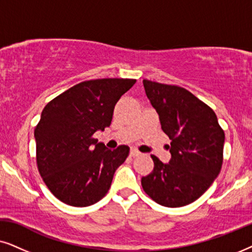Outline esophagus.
I'll return each instance as SVG.
<instances>
[{
	"instance_id": "34e87169",
	"label": "esophagus",
	"mask_w": 252,
	"mask_h": 252,
	"mask_svg": "<svg viewBox=\"0 0 252 252\" xmlns=\"http://www.w3.org/2000/svg\"><path fill=\"white\" fill-rule=\"evenodd\" d=\"M139 156H140V152L138 150H136V149L130 150V157L135 158V157H139Z\"/></svg>"
}]
</instances>
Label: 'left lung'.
Here are the masks:
<instances>
[{
  "mask_svg": "<svg viewBox=\"0 0 252 252\" xmlns=\"http://www.w3.org/2000/svg\"><path fill=\"white\" fill-rule=\"evenodd\" d=\"M147 98L169 137L172 159L162 163L152 156V173L142 187L154 202L181 207L198 199L219 175L223 161L224 132L216 113L192 93L177 85L144 79Z\"/></svg>",
  "mask_w": 252,
  "mask_h": 252,
  "instance_id": "obj_1",
  "label": "left lung"
}]
</instances>
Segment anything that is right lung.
I'll return each instance as SVG.
<instances>
[{
    "mask_svg": "<svg viewBox=\"0 0 252 252\" xmlns=\"http://www.w3.org/2000/svg\"><path fill=\"white\" fill-rule=\"evenodd\" d=\"M136 79L101 78L70 87L47 103L34 129L36 166L56 198L85 207L108 192L129 147L108 150L93 138L110 126L114 108Z\"/></svg>",
    "mask_w": 252,
    "mask_h": 252,
    "instance_id": "right-lung-1",
    "label": "right lung"
}]
</instances>
